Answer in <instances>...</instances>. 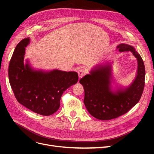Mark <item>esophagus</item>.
Returning a JSON list of instances; mask_svg holds the SVG:
<instances>
[{"mask_svg":"<svg viewBox=\"0 0 154 154\" xmlns=\"http://www.w3.org/2000/svg\"><path fill=\"white\" fill-rule=\"evenodd\" d=\"M86 71L85 69H80V70H79L78 71V76H79V78H82L83 76L85 75V74H86Z\"/></svg>","mask_w":154,"mask_h":154,"instance_id":"esophagus-1","label":"esophagus"}]
</instances>
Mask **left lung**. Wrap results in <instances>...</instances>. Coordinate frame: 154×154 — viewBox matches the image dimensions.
Returning a JSON list of instances; mask_svg holds the SVG:
<instances>
[{
	"instance_id": "left-lung-1",
	"label": "left lung",
	"mask_w": 154,
	"mask_h": 154,
	"mask_svg": "<svg viewBox=\"0 0 154 154\" xmlns=\"http://www.w3.org/2000/svg\"><path fill=\"white\" fill-rule=\"evenodd\" d=\"M117 48L120 52L130 51L137 60L136 76L128 87L112 89V75L109 63L96 66L80 80L84 88L86 109L100 120H110L127 113L138 103L144 89L145 68L140 54L128 44H121Z\"/></svg>"
}]
</instances>
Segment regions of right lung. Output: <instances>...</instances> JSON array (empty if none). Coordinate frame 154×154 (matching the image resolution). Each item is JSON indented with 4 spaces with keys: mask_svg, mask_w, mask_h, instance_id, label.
Returning a JSON list of instances; mask_svg holds the SVG:
<instances>
[{
    "mask_svg": "<svg viewBox=\"0 0 154 154\" xmlns=\"http://www.w3.org/2000/svg\"><path fill=\"white\" fill-rule=\"evenodd\" d=\"M30 39L18 44L9 65L10 85L17 101L26 108L42 116H50L60 105L63 92L78 80L76 72L54 69L51 71L35 70L29 62L24 64L26 47Z\"/></svg>",
    "mask_w": 154,
    "mask_h": 154,
    "instance_id": "add662e5",
    "label": "right lung"
}]
</instances>
